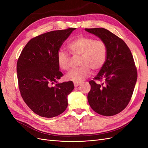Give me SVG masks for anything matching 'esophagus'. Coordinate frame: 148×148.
<instances>
[{
    "mask_svg": "<svg viewBox=\"0 0 148 148\" xmlns=\"http://www.w3.org/2000/svg\"><path fill=\"white\" fill-rule=\"evenodd\" d=\"M80 84H81L80 83H74V86H75V87H77Z\"/></svg>",
    "mask_w": 148,
    "mask_h": 148,
    "instance_id": "obj_1",
    "label": "esophagus"
}]
</instances>
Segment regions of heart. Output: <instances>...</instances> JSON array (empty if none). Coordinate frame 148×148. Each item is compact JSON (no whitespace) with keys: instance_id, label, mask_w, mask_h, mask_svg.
<instances>
[{"instance_id":"obj_1","label":"heart","mask_w":148,"mask_h":148,"mask_svg":"<svg viewBox=\"0 0 148 148\" xmlns=\"http://www.w3.org/2000/svg\"><path fill=\"white\" fill-rule=\"evenodd\" d=\"M70 52L73 57H79L77 69L71 70L65 78L67 81L81 83L94 71L101 70L106 64L107 57V47L106 42L101 39L88 36H81L70 41L67 45ZM57 64L63 70L70 69L71 58L63 51H59L57 56Z\"/></svg>"}]
</instances>
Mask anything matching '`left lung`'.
Instances as JSON below:
<instances>
[{"mask_svg": "<svg viewBox=\"0 0 148 148\" xmlns=\"http://www.w3.org/2000/svg\"><path fill=\"white\" fill-rule=\"evenodd\" d=\"M104 41L107 47L106 64L89 81L88 101L92 109L104 116L122 112L130 101L137 80V70L130 49L122 39L105 28H85ZM95 80L104 82L96 84Z\"/></svg>", "mask_w": 148, "mask_h": 148, "instance_id": "8db88e82", "label": "left lung"}]
</instances>
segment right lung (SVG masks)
<instances>
[{
	"label": "right lung",
	"instance_id": "obj_1",
	"mask_svg": "<svg viewBox=\"0 0 148 148\" xmlns=\"http://www.w3.org/2000/svg\"><path fill=\"white\" fill-rule=\"evenodd\" d=\"M75 29L52 31L32 38L18 59L16 72L21 97L30 109L41 117H56L68 106L67 96L74 84L71 81L57 83L63 74L59 71L57 56ZM54 82L55 86H52Z\"/></svg>",
	"mask_w": 148,
	"mask_h": 148
}]
</instances>
